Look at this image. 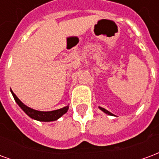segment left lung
I'll return each mask as SVG.
<instances>
[{
    "mask_svg": "<svg viewBox=\"0 0 159 159\" xmlns=\"http://www.w3.org/2000/svg\"><path fill=\"white\" fill-rule=\"evenodd\" d=\"M99 108H100V110L102 111L103 112H105V113H106V114H107V115H110V116H113V114L111 113V112H110L109 111L106 110L105 108H102V107H99Z\"/></svg>",
    "mask_w": 159,
    "mask_h": 159,
    "instance_id": "left-lung-1",
    "label": "left lung"
}]
</instances>
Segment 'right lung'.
Wrapping results in <instances>:
<instances>
[{
  "label": "right lung",
  "mask_w": 159,
  "mask_h": 159,
  "mask_svg": "<svg viewBox=\"0 0 159 159\" xmlns=\"http://www.w3.org/2000/svg\"><path fill=\"white\" fill-rule=\"evenodd\" d=\"M11 90V93H12V96H13L14 100H15L16 103L19 105V107L30 118L37 120V121H40V122H52V121H56V120L59 119V117H62L64 114H66L68 109H69V106H66V107L60 108V109H58V110L50 111H42L35 110V109H32V108H30V107H27L26 105H25L18 97L16 96V94L12 92V90Z\"/></svg>",
  "instance_id": "add662e5"
}]
</instances>
